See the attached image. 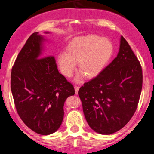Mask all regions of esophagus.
<instances>
[{"label":"esophagus","instance_id":"obj_1","mask_svg":"<svg viewBox=\"0 0 154 154\" xmlns=\"http://www.w3.org/2000/svg\"><path fill=\"white\" fill-rule=\"evenodd\" d=\"M74 90H75V94H78V90H79V87L78 86H74Z\"/></svg>","mask_w":154,"mask_h":154}]
</instances>
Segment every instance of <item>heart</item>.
I'll return each instance as SVG.
<instances>
[{"label": "heart", "mask_w": 154, "mask_h": 154, "mask_svg": "<svg viewBox=\"0 0 154 154\" xmlns=\"http://www.w3.org/2000/svg\"><path fill=\"white\" fill-rule=\"evenodd\" d=\"M113 52L112 44L106 38L88 35L74 38L68 44L67 53L57 54V63L64 76L73 75L78 63L80 72L74 81L81 82L85 74L89 78L98 75L106 67Z\"/></svg>", "instance_id": "heart-1"}]
</instances>
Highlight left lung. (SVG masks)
Returning a JSON list of instances; mask_svg holds the SVG:
<instances>
[{"label": "left lung", "instance_id": "left-lung-1", "mask_svg": "<svg viewBox=\"0 0 154 154\" xmlns=\"http://www.w3.org/2000/svg\"><path fill=\"white\" fill-rule=\"evenodd\" d=\"M142 87L140 63L122 35L117 57L79 89L89 127L102 135L123 128L136 112Z\"/></svg>", "mask_w": 154, "mask_h": 154}]
</instances>
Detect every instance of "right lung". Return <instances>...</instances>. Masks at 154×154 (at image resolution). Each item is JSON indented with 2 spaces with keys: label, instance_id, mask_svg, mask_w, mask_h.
I'll return each instance as SVG.
<instances>
[{
  "label": "right lung",
  "instance_id": "1",
  "mask_svg": "<svg viewBox=\"0 0 154 154\" xmlns=\"http://www.w3.org/2000/svg\"><path fill=\"white\" fill-rule=\"evenodd\" d=\"M45 42L44 35L32 33L11 73V91L17 112L23 122L40 135L52 134L60 128L64 103L75 93L73 85L59 72L54 57L43 55Z\"/></svg>",
  "mask_w": 154,
  "mask_h": 154
}]
</instances>
